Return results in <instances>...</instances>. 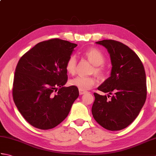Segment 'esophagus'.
<instances>
[{
	"label": "esophagus",
	"mask_w": 156,
	"mask_h": 156,
	"mask_svg": "<svg viewBox=\"0 0 156 156\" xmlns=\"http://www.w3.org/2000/svg\"><path fill=\"white\" fill-rule=\"evenodd\" d=\"M85 92H87V91L86 90H82V89H79V93H80V95L82 94H84Z\"/></svg>",
	"instance_id": "obj_1"
}]
</instances>
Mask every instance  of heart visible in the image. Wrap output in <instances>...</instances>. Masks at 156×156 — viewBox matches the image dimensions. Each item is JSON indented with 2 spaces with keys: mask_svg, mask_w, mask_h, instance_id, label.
Segmentation results:
<instances>
[{
  "mask_svg": "<svg viewBox=\"0 0 156 156\" xmlns=\"http://www.w3.org/2000/svg\"><path fill=\"white\" fill-rule=\"evenodd\" d=\"M84 55L91 64L94 65L92 69V73H94L98 77L102 78L105 76L104 69L101 65L105 62V56L99 49L95 48H90L84 52ZM66 69L69 74H74L77 68V59L76 55L69 56L66 62ZM69 83L73 87H76L82 90H88L91 88L96 83V79L93 76H77L72 79Z\"/></svg>",
  "mask_w": 156,
  "mask_h": 156,
  "instance_id": "obj_1",
  "label": "heart"
}]
</instances>
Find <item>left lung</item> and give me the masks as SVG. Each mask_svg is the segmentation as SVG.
<instances>
[{"instance_id": "1", "label": "left lung", "mask_w": 156, "mask_h": 156, "mask_svg": "<svg viewBox=\"0 0 156 156\" xmlns=\"http://www.w3.org/2000/svg\"><path fill=\"white\" fill-rule=\"evenodd\" d=\"M96 43L107 49L112 69L110 77L98 87V90L108 93V97L94 92L92 113L105 129L121 130L136 119L146 100L145 69L138 55L122 43L112 39Z\"/></svg>"}]
</instances>
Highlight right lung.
<instances>
[{
    "instance_id": "obj_1",
    "label": "right lung",
    "mask_w": 156,
    "mask_h": 156,
    "mask_svg": "<svg viewBox=\"0 0 156 156\" xmlns=\"http://www.w3.org/2000/svg\"><path fill=\"white\" fill-rule=\"evenodd\" d=\"M77 46L52 39L39 43L20 58L15 69L12 97L20 113L34 127L47 130L67 117L79 96L77 87H65L66 62Z\"/></svg>"
}]
</instances>
